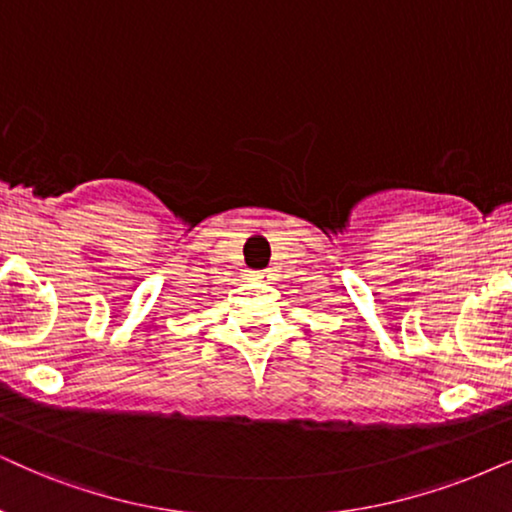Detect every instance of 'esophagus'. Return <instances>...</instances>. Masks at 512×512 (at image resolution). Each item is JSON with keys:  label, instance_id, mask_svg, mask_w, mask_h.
I'll list each match as a JSON object with an SVG mask.
<instances>
[{"label": "esophagus", "instance_id": "34e87169", "mask_svg": "<svg viewBox=\"0 0 512 512\" xmlns=\"http://www.w3.org/2000/svg\"><path fill=\"white\" fill-rule=\"evenodd\" d=\"M252 278H255V281L269 283V281H274V274H271V271H255V274H252Z\"/></svg>", "mask_w": 512, "mask_h": 512}]
</instances>
